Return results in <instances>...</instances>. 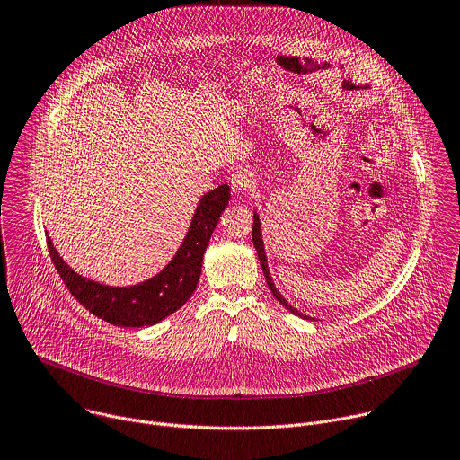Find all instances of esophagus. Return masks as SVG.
<instances>
[{
    "mask_svg": "<svg viewBox=\"0 0 460 460\" xmlns=\"http://www.w3.org/2000/svg\"><path fill=\"white\" fill-rule=\"evenodd\" d=\"M230 185H232V190L237 192V194H248L253 190L255 187V177L250 170H237L235 173H232L230 177Z\"/></svg>",
    "mask_w": 460,
    "mask_h": 460,
    "instance_id": "1",
    "label": "esophagus"
}]
</instances>
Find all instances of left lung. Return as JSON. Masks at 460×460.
Instances as JSON below:
<instances>
[{"mask_svg":"<svg viewBox=\"0 0 460 460\" xmlns=\"http://www.w3.org/2000/svg\"><path fill=\"white\" fill-rule=\"evenodd\" d=\"M252 241H253V246H255V250H257V255H259V261H261V266H262V273H264V278H266V285L270 287V290H271V294H273V297L278 299L288 312H292L294 315H299L301 319H306V321H312L314 317H310V315H306V314H303V312H299L297 308H294L285 297H283V294L275 288V285H273V279H271V275H270V268H268V257H266V250H264V239H262V226H261V217H259V214H257V210L253 212V228H252Z\"/></svg>","mask_w":460,"mask_h":460,"instance_id":"1","label":"left lung"}]
</instances>
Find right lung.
Segmentation results:
<instances>
[{
  "mask_svg": "<svg viewBox=\"0 0 460 460\" xmlns=\"http://www.w3.org/2000/svg\"><path fill=\"white\" fill-rule=\"evenodd\" d=\"M228 201V185H219L203 194L198 201L189 232L173 257L152 278L136 285L112 287L84 278L65 262L47 234L49 252L66 288L88 312L114 326H152L177 312L194 294L201 275L205 250Z\"/></svg>",
  "mask_w": 460,
  "mask_h": 460,
  "instance_id": "right-lung-1",
  "label": "right lung"
}]
</instances>
